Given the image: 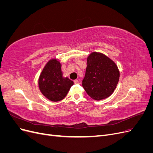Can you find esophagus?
<instances>
[{"label": "esophagus", "instance_id": "1", "mask_svg": "<svg viewBox=\"0 0 153 153\" xmlns=\"http://www.w3.org/2000/svg\"><path fill=\"white\" fill-rule=\"evenodd\" d=\"M74 83H75V84H79V81H78V80H74Z\"/></svg>", "mask_w": 153, "mask_h": 153}]
</instances>
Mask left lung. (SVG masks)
<instances>
[{
  "mask_svg": "<svg viewBox=\"0 0 153 153\" xmlns=\"http://www.w3.org/2000/svg\"><path fill=\"white\" fill-rule=\"evenodd\" d=\"M87 66L82 86L95 100H102L112 94L117 87L120 73L112 59L100 52H92L87 58Z\"/></svg>",
  "mask_w": 153,
  "mask_h": 153,
  "instance_id": "1",
  "label": "left lung"
}]
</instances>
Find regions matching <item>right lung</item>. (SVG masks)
I'll use <instances>...</instances> for the list:
<instances>
[{"label": "right lung", "instance_id": "1", "mask_svg": "<svg viewBox=\"0 0 153 153\" xmlns=\"http://www.w3.org/2000/svg\"><path fill=\"white\" fill-rule=\"evenodd\" d=\"M73 84L68 77H63L61 64L57 59H50L46 64L38 80L41 93L54 102L65 98Z\"/></svg>", "mask_w": 153, "mask_h": 153}]
</instances>
